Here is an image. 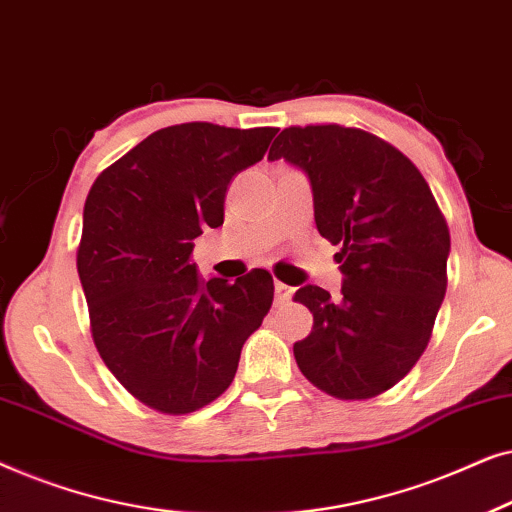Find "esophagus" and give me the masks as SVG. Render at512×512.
<instances>
[{
  "mask_svg": "<svg viewBox=\"0 0 512 512\" xmlns=\"http://www.w3.org/2000/svg\"><path fill=\"white\" fill-rule=\"evenodd\" d=\"M293 296V289L289 284H284V282H275V298H277V303H286V300H289Z\"/></svg>",
  "mask_w": 512,
  "mask_h": 512,
  "instance_id": "34e87169",
  "label": "esophagus"
}]
</instances>
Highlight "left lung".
I'll return each instance as SVG.
<instances>
[{
    "mask_svg": "<svg viewBox=\"0 0 512 512\" xmlns=\"http://www.w3.org/2000/svg\"><path fill=\"white\" fill-rule=\"evenodd\" d=\"M310 179L321 237L340 244L342 296L305 284L293 300L314 326L293 345L298 368L326 394L373 398L410 373L431 340L447 289L450 230L422 172L359 128H286L268 160Z\"/></svg>",
    "mask_w": 512,
    "mask_h": 512,
    "instance_id": "left-lung-1",
    "label": "left lung"
}]
</instances>
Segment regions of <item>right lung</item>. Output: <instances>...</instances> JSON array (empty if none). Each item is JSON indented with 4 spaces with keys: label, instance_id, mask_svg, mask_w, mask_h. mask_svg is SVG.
<instances>
[{
    "label": "right lung",
    "instance_id": "add662e5",
    "mask_svg": "<svg viewBox=\"0 0 512 512\" xmlns=\"http://www.w3.org/2000/svg\"><path fill=\"white\" fill-rule=\"evenodd\" d=\"M277 128L181 123L107 167L83 207L76 268L90 331L118 382L149 408L188 415L230 387L242 345L275 296L268 270L202 279L193 240L223 223L237 172Z\"/></svg>",
    "mask_w": 512,
    "mask_h": 512
}]
</instances>
